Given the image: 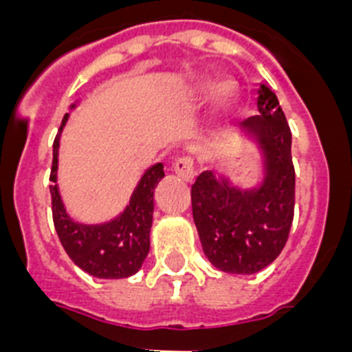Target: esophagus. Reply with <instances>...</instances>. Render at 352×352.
<instances>
[{
  "mask_svg": "<svg viewBox=\"0 0 352 352\" xmlns=\"http://www.w3.org/2000/svg\"><path fill=\"white\" fill-rule=\"evenodd\" d=\"M173 170L178 174L179 178H183L185 182H192L195 178V166H194V158L192 157H182L174 162Z\"/></svg>",
  "mask_w": 352,
  "mask_h": 352,
  "instance_id": "1",
  "label": "esophagus"
}]
</instances>
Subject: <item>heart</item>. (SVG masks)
Returning a JSON list of instances; mask_svg holds the SVG:
<instances>
[{"label":"heart","instance_id":"1","mask_svg":"<svg viewBox=\"0 0 352 352\" xmlns=\"http://www.w3.org/2000/svg\"><path fill=\"white\" fill-rule=\"evenodd\" d=\"M199 93H208L211 95V100L219 109H229V105L234 102L236 96V86L231 80H220V82H213L210 79H203L197 84Z\"/></svg>","mask_w":352,"mask_h":352}]
</instances>
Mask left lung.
Listing matches in <instances>:
<instances>
[{
	"instance_id": "left-lung-1",
	"label": "left lung",
	"mask_w": 352,
	"mask_h": 352,
	"mask_svg": "<svg viewBox=\"0 0 352 352\" xmlns=\"http://www.w3.org/2000/svg\"><path fill=\"white\" fill-rule=\"evenodd\" d=\"M259 114L241 130L264 157V178L256 188H238L204 170L192 185V213L201 245L214 268L252 275L278 257L294 217L291 129L275 93L261 84Z\"/></svg>"
}]
</instances>
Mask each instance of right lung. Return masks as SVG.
I'll return each mask as SVG.
<instances>
[{
  "label": "right lung",
  "mask_w": 352,
  "mask_h": 352,
  "mask_svg": "<svg viewBox=\"0 0 352 352\" xmlns=\"http://www.w3.org/2000/svg\"><path fill=\"white\" fill-rule=\"evenodd\" d=\"M76 104H72V109ZM68 114L61 121L63 130ZM60 133L52 144V169L49 186L52 199V220L65 252L74 263L96 278H126L141 270L149 252V229L153 222V192L164 178V166L155 164L139 179L125 211L111 222L80 223L70 219L61 201L58 179Z\"/></svg>",
  "instance_id": "obj_1"
}]
</instances>
